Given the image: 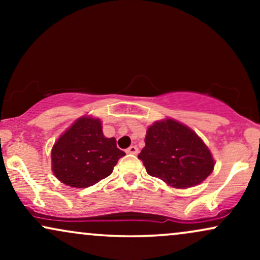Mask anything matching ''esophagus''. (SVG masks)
I'll list each match as a JSON object with an SVG mask.
<instances>
[{"instance_id": "34e87169", "label": "esophagus", "mask_w": 260, "mask_h": 260, "mask_svg": "<svg viewBox=\"0 0 260 260\" xmlns=\"http://www.w3.org/2000/svg\"><path fill=\"white\" fill-rule=\"evenodd\" d=\"M126 153H127V154H133V155H137V154H138V148H137L136 145H131V147L128 148L127 150H126Z\"/></svg>"}]
</instances>
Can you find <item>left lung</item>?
Instances as JSON below:
<instances>
[{
    "mask_svg": "<svg viewBox=\"0 0 260 260\" xmlns=\"http://www.w3.org/2000/svg\"><path fill=\"white\" fill-rule=\"evenodd\" d=\"M138 159L149 175L182 189L202 183L214 170V159L204 142L189 127L171 118L148 128Z\"/></svg>",
    "mask_w": 260,
    "mask_h": 260,
    "instance_id": "8db88e82",
    "label": "left lung"
}]
</instances>
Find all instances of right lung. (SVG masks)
<instances>
[{
	"instance_id": "add662e5",
	"label": "right lung",
	"mask_w": 260,
	"mask_h": 260,
	"mask_svg": "<svg viewBox=\"0 0 260 260\" xmlns=\"http://www.w3.org/2000/svg\"><path fill=\"white\" fill-rule=\"evenodd\" d=\"M124 155L115 138L104 136L99 118L80 117L53 145L52 171L67 186L86 188L111 175Z\"/></svg>"
}]
</instances>
